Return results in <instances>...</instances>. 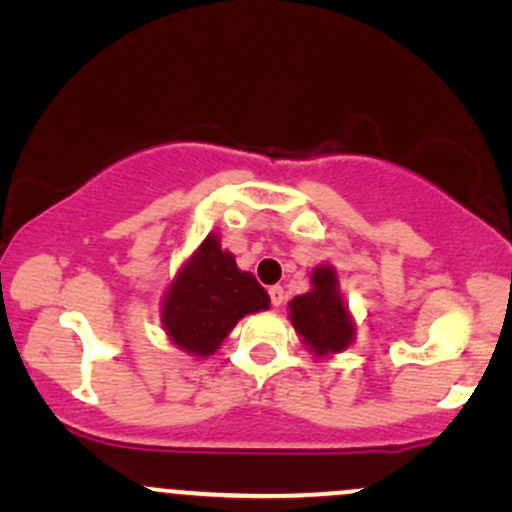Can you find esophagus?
I'll return each instance as SVG.
<instances>
[{"instance_id": "34e87169", "label": "esophagus", "mask_w": 512, "mask_h": 512, "mask_svg": "<svg viewBox=\"0 0 512 512\" xmlns=\"http://www.w3.org/2000/svg\"><path fill=\"white\" fill-rule=\"evenodd\" d=\"M269 298H272V305H274V308H279V305L284 303V289H281L279 284H276V286H269Z\"/></svg>"}]
</instances>
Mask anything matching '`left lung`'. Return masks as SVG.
I'll return each instance as SVG.
<instances>
[{
  "label": "left lung",
  "mask_w": 512,
  "mask_h": 512,
  "mask_svg": "<svg viewBox=\"0 0 512 512\" xmlns=\"http://www.w3.org/2000/svg\"><path fill=\"white\" fill-rule=\"evenodd\" d=\"M289 320L305 349L315 358H330L356 339V320L339 289V274L330 262L310 272V291L289 301Z\"/></svg>",
  "instance_id": "left-lung-1"
}]
</instances>
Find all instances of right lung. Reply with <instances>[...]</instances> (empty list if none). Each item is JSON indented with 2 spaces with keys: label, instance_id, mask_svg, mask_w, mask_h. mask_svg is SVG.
<instances>
[{
  "label": "right lung",
  "instance_id": "right-lung-1",
  "mask_svg": "<svg viewBox=\"0 0 512 512\" xmlns=\"http://www.w3.org/2000/svg\"><path fill=\"white\" fill-rule=\"evenodd\" d=\"M269 308V293L209 233L180 264L161 301V325L168 342L192 358H207L245 315Z\"/></svg>",
  "mask_w": 512,
  "mask_h": 512
}]
</instances>
